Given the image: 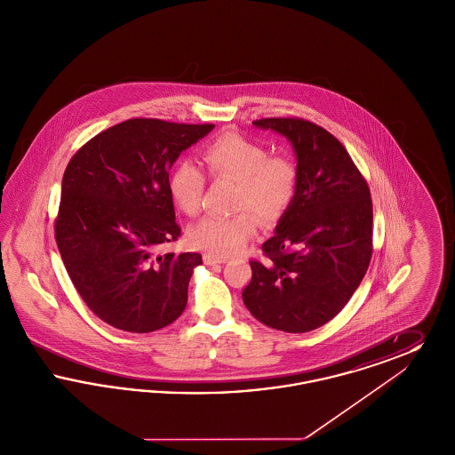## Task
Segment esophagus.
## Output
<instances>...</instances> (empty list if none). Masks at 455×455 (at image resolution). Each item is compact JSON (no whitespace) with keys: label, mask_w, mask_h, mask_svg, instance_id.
Instances as JSON below:
<instances>
[{"label":"esophagus","mask_w":455,"mask_h":455,"mask_svg":"<svg viewBox=\"0 0 455 455\" xmlns=\"http://www.w3.org/2000/svg\"><path fill=\"white\" fill-rule=\"evenodd\" d=\"M203 260H204V264H208V266H213V264H221V262H225V258H221V256H213V254H204L203 256Z\"/></svg>","instance_id":"34e87169"}]
</instances>
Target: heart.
<instances>
[{
  "mask_svg": "<svg viewBox=\"0 0 455 455\" xmlns=\"http://www.w3.org/2000/svg\"><path fill=\"white\" fill-rule=\"evenodd\" d=\"M203 160L213 179L237 182L232 217L201 220L189 230L191 245L215 254L230 256L240 251L262 225H275L291 206L297 186V164L286 155H269L256 140L238 132H223L204 150ZM206 188V177L193 162H179L169 179L175 206L188 217H196Z\"/></svg>",
  "mask_w": 455,
  "mask_h": 455,
  "instance_id": "1",
  "label": "heart"
}]
</instances>
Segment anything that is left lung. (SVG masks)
<instances>
[{
    "instance_id": "8db88e82",
    "label": "left lung",
    "mask_w": 455,
    "mask_h": 455,
    "mask_svg": "<svg viewBox=\"0 0 455 455\" xmlns=\"http://www.w3.org/2000/svg\"><path fill=\"white\" fill-rule=\"evenodd\" d=\"M283 134L297 155V195L262 243L266 260H251L242 291L249 312L267 327L308 332L347 305L371 259V197L347 148L300 117L254 121Z\"/></svg>"
}]
</instances>
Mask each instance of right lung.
<instances>
[{"mask_svg": "<svg viewBox=\"0 0 455 455\" xmlns=\"http://www.w3.org/2000/svg\"><path fill=\"white\" fill-rule=\"evenodd\" d=\"M215 124L128 119L99 132L66 167L54 221L66 271L108 325L152 332L184 312L201 254L158 249L180 235L169 171Z\"/></svg>", "mask_w": 455, "mask_h": 455, "instance_id": "1", "label": "right lung"}]
</instances>
